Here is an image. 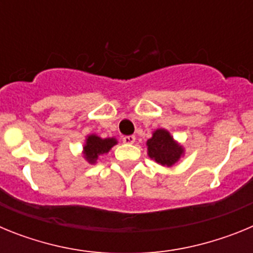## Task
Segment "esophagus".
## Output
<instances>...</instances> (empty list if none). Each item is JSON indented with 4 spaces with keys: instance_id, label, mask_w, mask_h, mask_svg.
I'll list each match as a JSON object with an SVG mask.
<instances>
[{
    "instance_id": "34e87169",
    "label": "esophagus",
    "mask_w": 253,
    "mask_h": 253,
    "mask_svg": "<svg viewBox=\"0 0 253 253\" xmlns=\"http://www.w3.org/2000/svg\"><path fill=\"white\" fill-rule=\"evenodd\" d=\"M123 142L125 144H133L135 142V137L134 135H125V137H123Z\"/></svg>"
}]
</instances>
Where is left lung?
<instances>
[{"label":"left lung","instance_id":"8db88e82","mask_svg":"<svg viewBox=\"0 0 253 253\" xmlns=\"http://www.w3.org/2000/svg\"><path fill=\"white\" fill-rule=\"evenodd\" d=\"M148 156L162 166H173L182 156L184 148L180 146L166 129L153 131L151 139L147 140Z\"/></svg>","mask_w":253,"mask_h":253}]
</instances>
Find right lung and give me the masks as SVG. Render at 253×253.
Returning <instances> with one entry per match:
<instances>
[{
    "instance_id": "1",
    "label": "right lung",
    "mask_w": 253,
    "mask_h": 253,
    "mask_svg": "<svg viewBox=\"0 0 253 253\" xmlns=\"http://www.w3.org/2000/svg\"><path fill=\"white\" fill-rule=\"evenodd\" d=\"M118 140L115 138H102L97 137L95 134H91L86 138V144L84 147V156L86 161L91 165L96 163L97 158L102 154L107 153L114 146H115Z\"/></svg>"
}]
</instances>
